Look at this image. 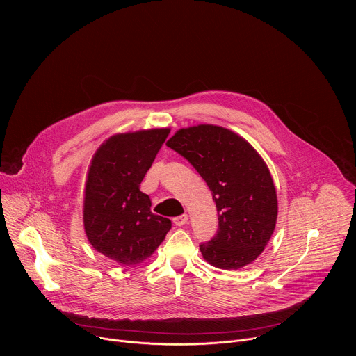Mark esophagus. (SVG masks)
<instances>
[{
	"label": "esophagus",
	"mask_w": 356,
	"mask_h": 356,
	"mask_svg": "<svg viewBox=\"0 0 356 356\" xmlns=\"http://www.w3.org/2000/svg\"><path fill=\"white\" fill-rule=\"evenodd\" d=\"M188 215L186 213H184V215H179V216H177V218H174L172 220H174V223L177 225V226H184V225H186L188 223Z\"/></svg>",
	"instance_id": "1"
}]
</instances>
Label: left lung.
Returning a JSON list of instances; mask_svg holds the SVG:
<instances>
[{
  "label": "left lung",
  "instance_id": "8db88e82",
  "mask_svg": "<svg viewBox=\"0 0 356 356\" xmlns=\"http://www.w3.org/2000/svg\"><path fill=\"white\" fill-rule=\"evenodd\" d=\"M165 145L192 163L216 204L219 230L200 245L204 260L223 270L251 264L270 241L278 215L263 157L244 137L216 124L179 129Z\"/></svg>",
  "mask_w": 356,
  "mask_h": 356
}]
</instances>
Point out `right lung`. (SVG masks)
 Returning a JSON list of instances; mask_svg holds the SVG:
<instances>
[{
	"instance_id": "obj_1",
	"label": "right lung",
	"mask_w": 356,
	"mask_h": 356,
	"mask_svg": "<svg viewBox=\"0 0 356 356\" xmlns=\"http://www.w3.org/2000/svg\"><path fill=\"white\" fill-rule=\"evenodd\" d=\"M168 127L118 133L93 154L83 191V229L90 245L119 266H138L164 241L171 220L154 215L140 185Z\"/></svg>"
}]
</instances>
